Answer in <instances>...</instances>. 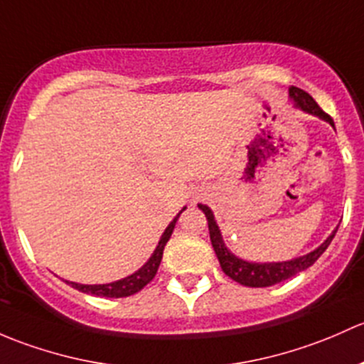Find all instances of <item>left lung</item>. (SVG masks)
Segmentation results:
<instances>
[{"label": "left lung", "mask_w": 364, "mask_h": 364, "mask_svg": "<svg viewBox=\"0 0 364 364\" xmlns=\"http://www.w3.org/2000/svg\"><path fill=\"white\" fill-rule=\"evenodd\" d=\"M289 96H291V100L294 101L296 107L301 108L303 112L317 115V117H321L322 121L329 122V124L335 127L333 119L329 117L324 110H322L319 105L316 103V100H314L309 92H305L303 89L291 85ZM198 207H200L201 212L207 215L210 242H212V247H213V250H215L217 259H219L223 272L226 273L230 279H233L235 282L242 284V286H247V287L275 286V284L284 282V280L294 277L296 273L310 268V266L316 263V261L322 256V252L328 249V245L331 243V240L335 238L336 230H338V228H336V230L333 231V233L329 235V237L326 238L316 250H312V252L305 254V256H301V257H296V259H291V261H282V263H250V261H245V259H242V257H237L233 252H231V250H228V247L224 245V240H223V235H220V231H219V226H217L215 219H213L212 210H210L207 205H198Z\"/></svg>", "instance_id": "1"}]
</instances>
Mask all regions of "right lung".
<instances>
[{"label": "right lung", "instance_id": "obj_1", "mask_svg": "<svg viewBox=\"0 0 364 364\" xmlns=\"http://www.w3.org/2000/svg\"><path fill=\"white\" fill-rule=\"evenodd\" d=\"M183 210H186V207H183L181 212L177 213V217H175V219L168 224V228L164 230L163 237H161L159 243H157V247H156L154 254L151 256V259L141 266L138 272H134L133 275L126 277V279H121V280H115V282H110V284H95V286H89V284L68 282V280H66V282H68L73 289L80 291V293L103 296V298H124V296H131V294L138 293V291H141L156 277L157 268H159L161 259H163L164 245H166V242L170 240L171 233H173L175 224H177L178 217H181V213L183 212Z\"/></svg>", "mask_w": 364, "mask_h": 364}]
</instances>
